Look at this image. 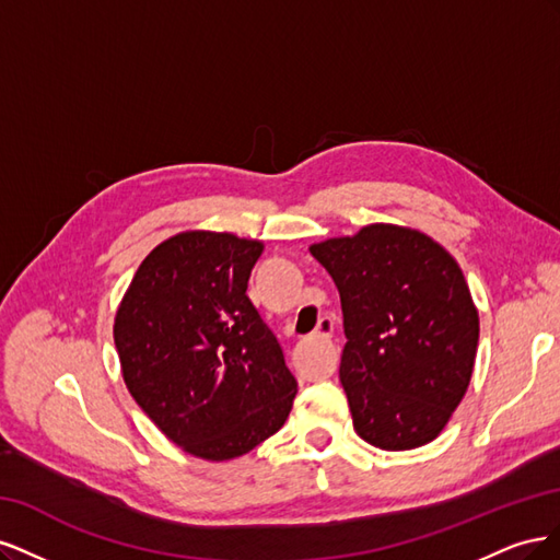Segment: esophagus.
Instances as JSON below:
<instances>
[{
  "label": "esophagus",
  "instance_id": "esophagus-1",
  "mask_svg": "<svg viewBox=\"0 0 560 560\" xmlns=\"http://www.w3.org/2000/svg\"><path fill=\"white\" fill-rule=\"evenodd\" d=\"M331 331H334V322L331 317H319L315 334L308 338L311 346H319V360L315 366V374L319 376H329L334 366H336V352L331 346Z\"/></svg>",
  "mask_w": 560,
  "mask_h": 560
}]
</instances>
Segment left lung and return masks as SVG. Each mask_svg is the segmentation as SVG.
Wrapping results in <instances>:
<instances>
[{
	"label": "left lung",
	"mask_w": 560,
	"mask_h": 560,
	"mask_svg": "<svg viewBox=\"0 0 560 560\" xmlns=\"http://www.w3.org/2000/svg\"><path fill=\"white\" fill-rule=\"evenodd\" d=\"M308 249L341 294L338 378L354 432L383 451L434 442L467 393L479 346V311L453 254L383 222Z\"/></svg>",
	"instance_id": "8db88e82"
}]
</instances>
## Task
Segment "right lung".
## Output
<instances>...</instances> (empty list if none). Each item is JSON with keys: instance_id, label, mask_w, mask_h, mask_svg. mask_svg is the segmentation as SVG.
I'll list each match as a JSON object with an SVG mask.
<instances>
[{"instance_id": "add662e5", "label": "right lung", "mask_w": 560, "mask_h": 560, "mask_svg": "<svg viewBox=\"0 0 560 560\" xmlns=\"http://www.w3.org/2000/svg\"><path fill=\"white\" fill-rule=\"evenodd\" d=\"M264 243L182 231L151 249L114 317L132 399L184 453L226 463L276 434L296 378L252 306L247 280Z\"/></svg>"}]
</instances>
